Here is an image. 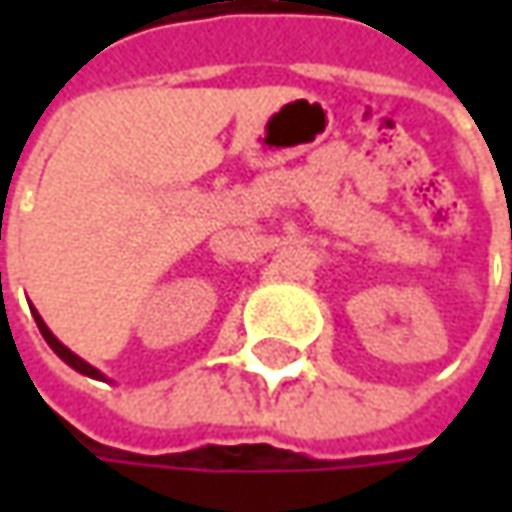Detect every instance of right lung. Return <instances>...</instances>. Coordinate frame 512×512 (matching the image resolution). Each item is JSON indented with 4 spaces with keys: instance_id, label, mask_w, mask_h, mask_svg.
<instances>
[{
    "instance_id": "add662e5",
    "label": "right lung",
    "mask_w": 512,
    "mask_h": 512,
    "mask_svg": "<svg viewBox=\"0 0 512 512\" xmlns=\"http://www.w3.org/2000/svg\"><path fill=\"white\" fill-rule=\"evenodd\" d=\"M33 319H36V325H39V333L45 336V342L50 344V350H53V353H56V356H59L62 362L70 364L73 370H79L82 376H90V379H99V382H105V373H102V370H96V367L85 362V359H79V356H76V353H73L70 347H65V344L59 342V339H56V336L50 333V327L45 325V319H42V316H39L36 310H33Z\"/></svg>"
}]
</instances>
